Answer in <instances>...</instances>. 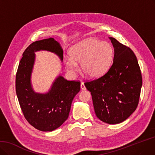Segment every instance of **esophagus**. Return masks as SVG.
I'll list each match as a JSON object with an SVG mask.
<instances>
[{
    "label": "esophagus",
    "mask_w": 155,
    "mask_h": 155,
    "mask_svg": "<svg viewBox=\"0 0 155 155\" xmlns=\"http://www.w3.org/2000/svg\"><path fill=\"white\" fill-rule=\"evenodd\" d=\"M81 89L82 90H86V87H85L84 84L83 83H81Z\"/></svg>",
    "instance_id": "esophagus-1"
}]
</instances>
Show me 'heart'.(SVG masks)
<instances>
[{
	"label": "heart",
	"instance_id": "obj_1",
	"mask_svg": "<svg viewBox=\"0 0 155 155\" xmlns=\"http://www.w3.org/2000/svg\"><path fill=\"white\" fill-rule=\"evenodd\" d=\"M71 57L64 59L66 69L74 74L78 69L77 62H81V70L90 78L102 75L109 68L113 59V48L109 42L95 38L79 42L71 49Z\"/></svg>",
	"mask_w": 155,
	"mask_h": 155
}]
</instances>
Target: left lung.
Returning a JSON list of instances; mask_svg holds the SVG:
<instances>
[{
  "mask_svg": "<svg viewBox=\"0 0 155 155\" xmlns=\"http://www.w3.org/2000/svg\"><path fill=\"white\" fill-rule=\"evenodd\" d=\"M112 64L98 79L84 83L91 92L95 114L102 121L117 124L137 109L142 84L138 61L132 49L113 38Z\"/></svg>",
  "mask_w": 155,
  "mask_h": 155,
  "instance_id": "1",
  "label": "left lung"
}]
</instances>
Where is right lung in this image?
I'll list each match as a JSON object with an SVG mask.
<instances>
[{"mask_svg":"<svg viewBox=\"0 0 155 155\" xmlns=\"http://www.w3.org/2000/svg\"><path fill=\"white\" fill-rule=\"evenodd\" d=\"M47 50L63 60V50L53 38L30 44L23 53L16 75V92L24 117L30 124L43 132H51L60 127L68 118L73 98L80 90L81 83L68 81L58 76L51 90L45 94L32 90L30 76L35 60L34 52Z\"/></svg>","mask_w":155,"mask_h":155,"instance_id":"1","label":"right lung"}]
</instances>
